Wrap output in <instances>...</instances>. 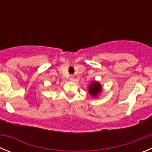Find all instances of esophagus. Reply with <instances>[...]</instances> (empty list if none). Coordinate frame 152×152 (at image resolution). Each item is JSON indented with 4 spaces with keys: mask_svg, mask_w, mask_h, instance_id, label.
<instances>
[{
    "mask_svg": "<svg viewBox=\"0 0 152 152\" xmlns=\"http://www.w3.org/2000/svg\"><path fill=\"white\" fill-rule=\"evenodd\" d=\"M75 76H74V75H70V80H72V81H73V80H75Z\"/></svg>",
    "mask_w": 152,
    "mask_h": 152,
    "instance_id": "obj_1",
    "label": "esophagus"
}]
</instances>
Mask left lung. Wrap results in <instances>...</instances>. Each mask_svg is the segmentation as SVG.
Masks as SVG:
<instances>
[{
    "mask_svg": "<svg viewBox=\"0 0 152 152\" xmlns=\"http://www.w3.org/2000/svg\"><path fill=\"white\" fill-rule=\"evenodd\" d=\"M88 91H89L90 94L94 96H96L98 94H100L101 91V86L98 82L94 81L91 84V85L88 88Z\"/></svg>",
    "mask_w": 152,
    "mask_h": 152,
    "instance_id": "8db88e82",
    "label": "left lung"
}]
</instances>
